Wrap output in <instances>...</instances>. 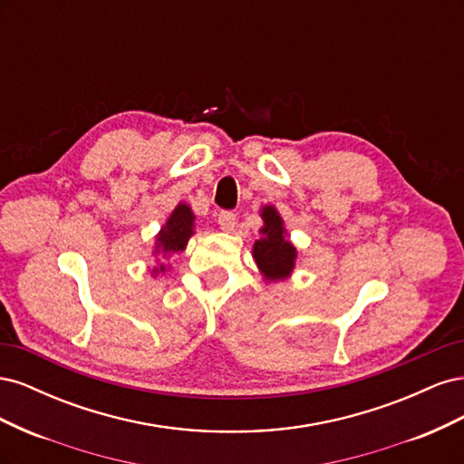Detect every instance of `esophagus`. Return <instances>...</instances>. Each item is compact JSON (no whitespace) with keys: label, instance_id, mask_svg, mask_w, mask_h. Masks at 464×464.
I'll list each match as a JSON object with an SVG mask.
<instances>
[{"label":"esophagus","instance_id":"obj_1","mask_svg":"<svg viewBox=\"0 0 464 464\" xmlns=\"http://www.w3.org/2000/svg\"><path fill=\"white\" fill-rule=\"evenodd\" d=\"M218 227L224 232H232L236 227V215L230 213V210H222V213L218 215Z\"/></svg>","mask_w":464,"mask_h":464}]
</instances>
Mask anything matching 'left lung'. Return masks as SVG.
I'll use <instances>...</instances> for the list:
<instances>
[{
  "mask_svg": "<svg viewBox=\"0 0 464 464\" xmlns=\"http://www.w3.org/2000/svg\"><path fill=\"white\" fill-rule=\"evenodd\" d=\"M259 217L263 227L259 228V240L254 244L251 256L266 285L283 283L294 273L298 249L290 242L285 220L275 205H263Z\"/></svg>",
  "mask_w": 464,
  "mask_h": 464,
  "instance_id": "obj_1",
  "label": "left lung"
}]
</instances>
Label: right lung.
<instances>
[{
	"label": "right lung",
	"mask_w": 464,
	"mask_h": 464,
	"mask_svg": "<svg viewBox=\"0 0 464 464\" xmlns=\"http://www.w3.org/2000/svg\"><path fill=\"white\" fill-rule=\"evenodd\" d=\"M195 213L193 208L179 201L174 210L170 213V217L166 218V222L162 224V228L159 230V234L154 236V244H152V257H154V265L150 276L157 278L159 275H164L166 271H170V265L166 261L170 259L178 251H184L188 247L189 237L195 234Z\"/></svg>",
	"instance_id": "obj_1"
}]
</instances>
